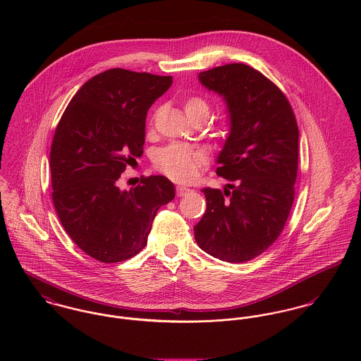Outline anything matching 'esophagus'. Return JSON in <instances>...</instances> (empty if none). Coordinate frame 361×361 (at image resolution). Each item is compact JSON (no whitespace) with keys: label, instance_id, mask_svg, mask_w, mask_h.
<instances>
[{"label":"esophagus","instance_id":"esophagus-1","mask_svg":"<svg viewBox=\"0 0 361 361\" xmlns=\"http://www.w3.org/2000/svg\"><path fill=\"white\" fill-rule=\"evenodd\" d=\"M190 192V189H188V188H185V186H178L176 188V196L178 197H182V196H185L186 193H189Z\"/></svg>","mask_w":361,"mask_h":361}]
</instances>
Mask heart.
<instances>
[{
	"instance_id": "1",
	"label": "heart",
	"mask_w": 361,
	"mask_h": 361,
	"mask_svg": "<svg viewBox=\"0 0 361 361\" xmlns=\"http://www.w3.org/2000/svg\"><path fill=\"white\" fill-rule=\"evenodd\" d=\"M188 118L208 116V104L202 97H189L185 102ZM155 166L176 182H189L206 165V155L195 147L186 145H171L161 149L154 158Z\"/></svg>"
}]
</instances>
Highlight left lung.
I'll return each mask as SVG.
<instances>
[{
	"instance_id": "obj_1",
	"label": "left lung",
	"mask_w": 361,
	"mask_h": 361,
	"mask_svg": "<svg viewBox=\"0 0 361 361\" xmlns=\"http://www.w3.org/2000/svg\"><path fill=\"white\" fill-rule=\"evenodd\" d=\"M229 114V135L216 175L231 180L221 192L206 188L203 218L195 239L209 256L245 262L281 235L295 199L299 129L285 94L261 72L228 63L199 73Z\"/></svg>"
}]
</instances>
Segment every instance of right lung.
Segmentation results:
<instances>
[{
    "label": "right lung",
    "mask_w": 361,
    "mask_h": 361,
    "mask_svg": "<svg viewBox=\"0 0 361 361\" xmlns=\"http://www.w3.org/2000/svg\"><path fill=\"white\" fill-rule=\"evenodd\" d=\"M171 85L172 76L108 69L78 90L55 129L52 203L71 239L102 262L142 252L157 211L175 197L162 175L142 178L129 192L116 185L143 154L147 111Z\"/></svg>",
    "instance_id": "obj_1"
}]
</instances>
